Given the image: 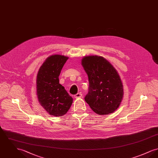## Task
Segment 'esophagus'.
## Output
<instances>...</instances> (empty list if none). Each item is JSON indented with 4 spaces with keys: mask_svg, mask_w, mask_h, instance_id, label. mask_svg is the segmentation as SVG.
I'll return each mask as SVG.
<instances>
[{
    "mask_svg": "<svg viewBox=\"0 0 158 158\" xmlns=\"http://www.w3.org/2000/svg\"><path fill=\"white\" fill-rule=\"evenodd\" d=\"M82 97V94L81 92H79V93H77V94H76L75 95V98H81Z\"/></svg>",
    "mask_w": 158,
    "mask_h": 158,
    "instance_id": "34e87169",
    "label": "esophagus"
}]
</instances>
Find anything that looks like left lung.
<instances>
[{
    "mask_svg": "<svg viewBox=\"0 0 158 158\" xmlns=\"http://www.w3.org/2000/svg\"><path fill=\"white\" fill-rule=\"evenodd\" d=\"M81 64L89 82L85 101L97 114L114 113L124 96L123 85L118 72L105 58L96 55L83 57Z\"/></svg>",
    "mask_w": 158,
    "mask_h": 158,
    "instance_id": "8db88e82",
    "label": "left lung"
}]
</instances>
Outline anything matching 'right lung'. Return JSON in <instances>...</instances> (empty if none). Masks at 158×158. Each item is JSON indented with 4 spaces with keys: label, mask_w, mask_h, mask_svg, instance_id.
Wrapping results in <instances>:
<instances>
[{
    "label": "right lung",
    "mask_w": 158,
    "mask_h": 158,
    "mask_svg": "<svg viewBox=\"0 0 158 158\" xmlns=\"http://www.w3.org/2000/svg\"><path fill=\"white\" fill-rule=\"evenodd\" d=\"M67 56L54 54L45 59L38 71L36 90L40 104L50 115L60 117L66 114L73 98L59 83V76Z\"/></svg>",
    "instance_id": "right-lung-1"
}]
</instances>
